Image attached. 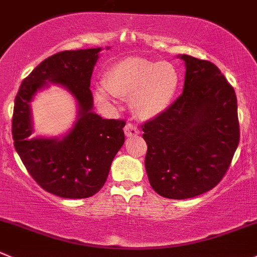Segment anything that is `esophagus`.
<instances>
[{
  "mask_svg": "<svg viewBox=\"0 0 257 257\" xmlns=\"http://www.w3.org/2000/svg\"><path fill=\"white\" fill-rule=\"evenodd\" d=\"M124 133H125L126 137H129V138H131V137L138 136L139 129L137 128L136 125H133V124L128 123L125 126H124Z\"/></svg>",
  "mask_w": 257,
  "mask_h": 257,
  "instance_id": "34e87169",
  "label": "esophagus"
}]
</instances>
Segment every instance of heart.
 <instances>
[{
    "label": "heart",
    "mask_w": 257,
    "mask_h": 257,
    "mask_svg": "<svg viewBox=\"0 0 257 257\" xmlns=\"http://www.w3.org/2000/svg\"><path fill=\"white\" fill-rule=\"evenodd\" d=\"M103 88L95 90L100 103L114 104L113 96L129 99L137 118L151 120L162 115L173 101L179 85L177 69L167 61L125 57L104 74Z\"/></svg>",
    "instance_id": "obj_1"
}]
</instances>
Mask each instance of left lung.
I'll list each match as a JSON object with an SVG mask.
<instances>
[{
    "instance_id": "1",
    "label": "left lung",
    "mask_w": 257,
    "mask_h": 257,
    "mask_svg": "<svg viewBox=\"0 0 257 257\" xmlns=\"http://www.w3.org/2000/svg\"><path fill=\"white\" fill-rule=\"evenodd\" d=\"M178 57L186 65L183 93L142 125L149 183L172 200L196 197L217 186L240 141L237 99L220 69L189 55Z\"/></svg>"
}]
</instances>
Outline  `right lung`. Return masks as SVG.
I'll return each instance as SVG.
<instances>
[{
    "mask_svg": "<svg viewBox=\"0 0 257 257\" xmlns=\"http://www.w3.org/2000/svg\"><path fill=\"white\" fill-rule=\"evenodd\" d=\"M101 50H70L47 57L24 79L15 99V149L37 184L62 198H88L100 191L125 141V121L103 119L93 111L90 79ZM50 83L65 87L76 98L78 116L65 136L31 139L29 103Z\"/></svg>",
    "mask_w": 257,
    "mask_h": 257,
    "instance_id": "1",
    "label": "right lung"
}]
</instances>
